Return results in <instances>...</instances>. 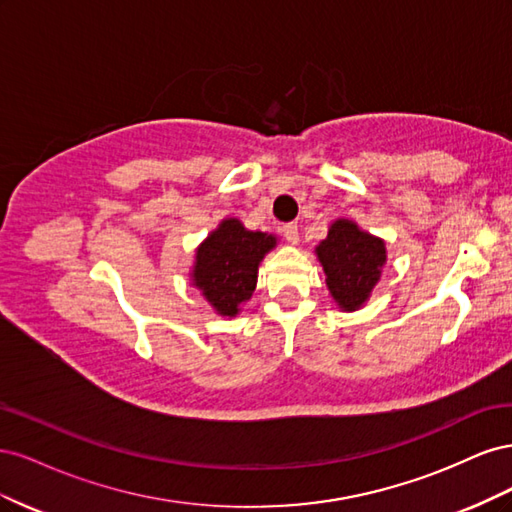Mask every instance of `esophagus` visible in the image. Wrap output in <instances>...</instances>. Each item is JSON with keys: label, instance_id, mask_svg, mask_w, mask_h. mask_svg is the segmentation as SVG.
<instances>
[{"label": "esophagus", "instance_id": "1", "mask_svg": "<svg viewBox=\"0 0 512 512\" xmlns=\"http://www.w3.org/2000/svg\"><path fill=\"white\" fill-rule=\"evenodd\" d=\"M282 232H284V237H286V241L288 243H299V226L297 224H286L284 228H282Z\"/></svg>", "mask_w": 512, "mask_h": 512}]
</instances>
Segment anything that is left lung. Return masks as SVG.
I'll use <instances>...</instances> for the list:
<instances>
[{"label": "left lung", "instance_id": "obj_1", "mask_svg": "<svg viewBox=\"0 0 512 512\" xmlns=\"http://www.w3.org/2000/svg\"><path fill=\"white\" fill-rule=\"evenodd\" d=\"M316 252L337 305L346 312L359 309L380 280L384 241L359 230L354 222L337 220Z\"/></svg>", "mask_w": 512, "mask_h": 512}]
</instances>
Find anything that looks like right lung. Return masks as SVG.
<instances>
[{
  "label": "right lung",
  "instance_id": "add662e5",
  "mask_svg": "<svg viewBox=\"0 0 512 512\" xmlns=\"http://www.w3.org/2000/svg\"><path fill=\"white\" fill-rule=\"evenodd\" d=\"M275 245L267 232H252L239 220H224L198 247L194 284L222 316H235L239 305L252 297L258 262Z\"/></svg>",
  "mask_w": 512,
  "mask_h": 512
}]
</instances>
